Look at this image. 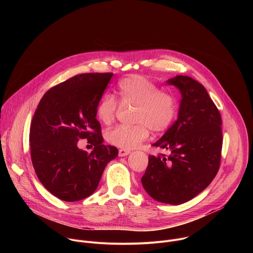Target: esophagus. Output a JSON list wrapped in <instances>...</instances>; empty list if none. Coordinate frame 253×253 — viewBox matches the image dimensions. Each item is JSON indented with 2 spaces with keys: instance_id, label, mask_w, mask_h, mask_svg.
Masks as SVG:
<instances>
[{
  "instance_id": "1",
  "label": "esophagus",
  "mask_w": 253,
  "mask_h": 253,
  "mask_svg": "<svg viewBox=\"0 0 253 253\" xmlns=\"http://www.w3.org/2000/svg\"><path fill=\"white\" fill-rule=\"evenodd\" d=\"M129 153H130V150H127V149H119V156H120V157L127 156Z\"/></svg>"
}]
</instances>
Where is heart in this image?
Returning a JSON list of instances; mask_svg holds the SVG:
<instances>
[{
	"label": "heart",
	"mask_w": 253,
	"mask_h": 253,
	"mask_svg": "<svg viewBox=\"0 0 253 253\" xmlns=\"http://www.w3.org/2000/svg\"><path fill=\"white\" fill-rule=\"evenodd\" d=\"M118 99L104 94L96 106V117L103 124H110L123 107L134 108L132 126L119 125L108 130L106 140L121 149H133L149 136V130L159 134L167 131L178 113L176 97L161 91L152 80L141 75H130L118 84Z\"/></svg>",
	"instance_id": "1"
}]
</instances>
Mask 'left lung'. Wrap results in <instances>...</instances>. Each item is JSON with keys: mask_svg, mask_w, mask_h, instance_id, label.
Masks as SVG:
<instances>
[{"mask_svg": "<svg viewBox=\"0 0 253 253\" xmlns=\"http://www.w3.org/2000/svg\"><path fill=\"white\" fill-rule=\"evenodd\" d=\"M181 92L177 120L153 146L169 152L149 155L141 178L155 200L178 205L204 190L217 174L221 161L222 120L206 89L188 76L167 81Z\"/></svg>", "mask_w": 253, "mask_h": 253, "instance_id": "8db88e82", "label": "left lung"}]
</instances>
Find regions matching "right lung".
I'll return each mask as SVG.
<instances>
[{"label":"right lung","mask_w":253,"mask_h":253,"mask_svg":"<svg viewBox=\"0 0 253 253\" xmlns=\"http://www.w3.org/2000/svg\"><path fill=\"white\" fill-rule=\"evenodd\" d=\"M113 73L79 74L48 90L30 127L33 167L43 186L63 201L90 196L107 163L118 149L104 145L96 106ZM80 138L94 146L91 154L78 148Z\"/></svg>","instance_id":"right-lung-1"}]
</instances>
